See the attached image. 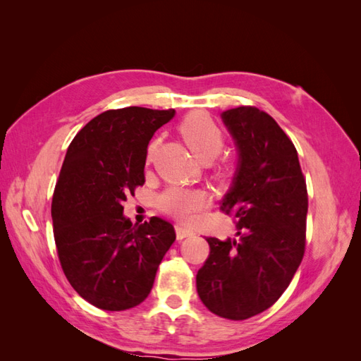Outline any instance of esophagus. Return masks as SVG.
<instances>
[{
	"instance_id": "1",
	"label": "esophagus",
	"mask_w": 361,
	"mask_h": 361,
	"mask_svg": "<svg viewBox=\"0 0 361 361\" xmlns=\"http://www.w3.org/2000/svg\"><path fill=\"white\" fill-rule=\"evenodd\" d=\"M176 238L178 239H183V238H188V236H192L195 232L192 231V228L183 226V224H176Z\"/></svg>"
}]
</instances>
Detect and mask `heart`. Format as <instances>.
I'll return each mask as SVG.
<instances>
[{"instance_id": "b5f03b06", "label": "heart", "mask_w": 361, "mask_h": 361, "mask_svg": "<svg viewBox=\"0 0 361 361\" xmlns=\"http://www.w3.org/2000/svg\"><path fill=\"white\" fill-rule=\"evenodd\" d=\"M179 130L185 145L202 164H209L220 155L224 146V135L211 117L203 113H192L183 118ZM218 174L226 178L227 170L223 169ZM209 202V195L202 190L170 187L159 195L158 204L164 212L179 220L194 221Z\"/></svg>"}]
</instances>
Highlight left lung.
<instances>
[{
	"instance_id": "obj_1",
	"label": "left lung",
	"mask_w": 361,
	"mask_h": 361,
	"mask_svg": "<svg viewBox=\"0 0 361 361\" xmlns=\"http://www.w3.org/2000/svg\"><path fill=\"white\" fill-rule=\"evenodd\" d=\"M221 118L238 162L220 207L235 212L236 238H206L211 253L195 283L212 313L243 321L271 307L301 264L307 188L297 149L269 114L238 106Z\"/></svg>"
}]
</instances>
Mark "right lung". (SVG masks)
Instances as JSON below:
<instances>
[{
    "mask_svg": "<svg viewBox=\"0 0 361 361\" xmlns=\"http://www.w3.org/2000/svg\"><path fill=\"white\" fill-rule=\"evenodd\" d=\"M174 110L128 106L92 118L75 135L52 197L59 259L72 288L102 310L143 302L174 227L152 216L133 224L123 202L143 185L147 146Z\"/></svg>",
    "mask_w": 361,
    "mask_h": 361,
    "instance_id": "right-lung-1",
    "label": "right lung"
}]
</instances>
